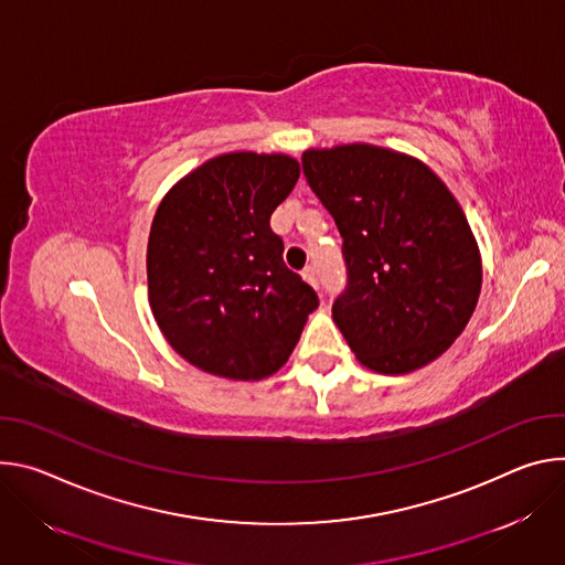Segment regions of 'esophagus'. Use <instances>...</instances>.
<instances>
[{
	"instance_id": "1",
	"label": "esophagus",
	"mask_w": 565,
	"mask_h": 565,
	"mask_svg": "<svg viewBox=\"0 0 565 565\" xmlns=\"http://www.w3.org/2000/svg\"><path fill=\"white\" fill-rule=\"evenodd\" d=\"M302 280L309 282L315 289H319V276H317V269L311 267V265H307V267L302 269Z\"/></svg>"
}]
</instances>
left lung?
Segmentation results:
<instances>
[{
	"label": "left lung",
	"mask_w": 565,
	"mask_h": 565,
	"mask_svg": "<svg viewBox=\"0 0 565 565\" xmlns=\"http://www.w3.org/2000/svg\"><path fill=\"white\" fill-rule=\"evenodd\" d=\"M302 172L343 237L348 285L332 317L356 359L406 374L445 354L482 285L476 237L445 181L367 143L307 150Z\"/></svg>",
	"instance_id": "1"
}]
</instances>
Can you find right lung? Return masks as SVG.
<instances>
[{
  "label": "right lung",
  "instance_id": "right-lung-1",
  "mask_svg": "<svg viewBox=\"0 0 565 565\" xmlns=\"http://www.w3.org/2000/svg\"><path fill=\"white\" fill-rule=\"evenodd\" d=\"M287 154L228 152L177 181L148 239V298L168 343L226 380L278 372L319 296L282 263L269 220L298 181Z\"/></svg>",
  "mask_w": 565,
  "mask_h": 565
}]
</instances>
